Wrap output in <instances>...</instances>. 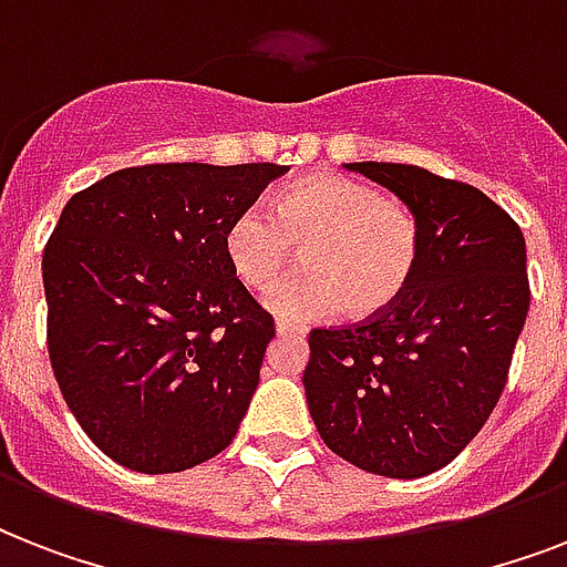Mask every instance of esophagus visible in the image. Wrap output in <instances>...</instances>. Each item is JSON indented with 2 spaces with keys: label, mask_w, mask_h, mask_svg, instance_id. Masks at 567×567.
Instances as JSON below:
<instances>
[{
  "label": "esophagus",
  "mask_w": 567,
  "mask_h": 567,
  "mask_svg": "<svg viewBox=\"0 0 567 567\" xmlns=\"http://www.w3.org/2000/svg\"><path fill=\"white\" fill-rule=\"evenodd\" d=\"M276 332L279 336H306V327H297L291 320H276Z\"/></svg>",
  "instance_id": "obj_1"
}]
</instances>
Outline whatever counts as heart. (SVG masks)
<instances>
[{
	"label": "heart",
	"instance_id": "heart-1",
	"mask_svg": "<svg viewBox=\"0 0 567 567\" xmlns=\"http://www.w3.org/2000/svg\"><path fill=\"white\" fill-rule=\"evenodd\" d=\"M306 249V274L274 285L265 306L291 320L347 309L379 318L403 300L421 261V223L403 203L364 182L311 173L258 208L235 214L223 231L231 274L247 288H267Z\"/></svg>",
	"mask_w": 567,
	"mask_h": 567
}]
</instances>
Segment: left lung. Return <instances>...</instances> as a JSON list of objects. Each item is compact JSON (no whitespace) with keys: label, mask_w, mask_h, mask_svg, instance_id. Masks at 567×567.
I'll use <instances>...</instances> for the list:
<instances>
[{"label":"left lung","mask_w":567,"mask_h":567,"mask_svg":"<svg viewBox=\"0 0 567 567\" xmlns=\"http://www.w3.org/2000/svg\"><path fill=\"white\" fill-rule=\"evenodd\" d=\"M421 223L409 291L379 318L311 329L302 373L311 421L332 453L368 474L417 480L483 430L529 311L518 223L474 185L414 164H344Z\"/></svg>","instance_id":"obj_1"}]
</instances>
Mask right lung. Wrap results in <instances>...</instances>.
I'll return each mask as SVG.
<instances>
[{
  "label": "right lung",
  "instance_id": "right-lung-1",
  "mask_svg": "<svg viewBox=\"0 0 567 567\" xmlns=\"http://www.w3.org/2000/svg\"><path fill=\"white\" fill-rule=\"evenodd\" d=\"M279 164H146L75 194L43 252L49 362L117 465L176 474L226 450L274 318L231 274L223 231Z\"/></svg>",
  "mask_w": 567,
  "mask_h": 567
}]
</instances>
